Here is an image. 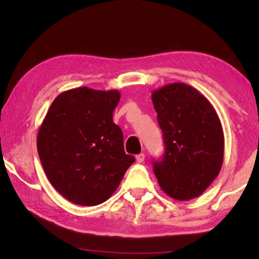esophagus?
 <instances>
[{
	"instance_id": "obj_1",
	"label": "esophagus",
	"mask_w": 259,
	"mask_h": 259,
	"mask_svg": "<svg viewBox=\"0 0 259 259\" xmlns=\"http://www.w3.org/2000/svg\"><path fill=\"white\" fill-rule=\"evenodd\" d=\"M136 160H137L138 163H142V162H144V160H145V154H144V153H140V154L136 156Z\"/></svg>"
}]
</instances>
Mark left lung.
I'll return each mask as SVG.
<instances>
[{
    "label": "left lung",
    "mask_w": 259,
    "mask_h": 259,
    "mask_svg": "<svg viewBox=\"0 0 259 259\" xmlns=\"http://www.w3.org/2000/svg\"><path fill=\"white\" fill-rule=\"evenodd\" d=\"M152 102L165 146L162 160L153 163L157 183L170 198L194 199L222 169L221 120L209 100L185 83H170L154 90Z\"/></svg>",
    "instance_id": "8db88e82"
}]
</instances>
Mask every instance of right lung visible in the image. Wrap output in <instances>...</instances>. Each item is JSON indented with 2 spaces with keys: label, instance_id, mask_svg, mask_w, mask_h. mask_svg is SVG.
<instances>
[{
  "label": "right lung",
  "instance_id": "right-lung-1",
  "mask_svg": "<svg viewBox=\"0 0 259 259\" xmlns=\"http://www.w3.org/2000/svg\"><path fill=\"white\" fill-rule=\"evenodd\" d=\"M117 90L87 87L52 102L37 133V152L48 179L65 199L97 205L111 198L129 166L123 134L113 122Z\"/></svg>",
  "mask_w": 259,
  "mask_h": 259
}]
</instances>
